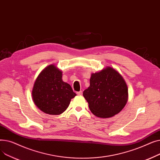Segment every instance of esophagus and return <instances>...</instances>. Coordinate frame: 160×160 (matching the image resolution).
Masks as SVG:
<instances>
[{
	"label": "esophagus",
	"instance_id": "obj_1",
	"mask_svg": "<svg viewBox=\"0 0 160 160\" xmlns=\"http://www.w3.org/2000/svg\"><path fill=\"white\" fill-rule=\"evenodd\" d=\"M77 95H82V91H80L77 92Z\"/></svg>",
	"mask_w": 160,
	"mask_h": 160
}]
</instances>
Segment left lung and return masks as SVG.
Listing matches in <instances>:
<instances>
[{
  "label": "left lung",
  "instance_id": "8db88e82",
  "mask_svg": "<svg viewBox=\"0 0 160 160\" xmlns=\"http://www.w3.org/2000/svg\"><path fill=\"white\" fill-rule=\"evenodd\" d=\"M128 94L122 77L110 67L91 74L90 86L83 92L91 112L100 118L119 113L127 102Z\"/></svg>",
  "mask_w": 160,
  "mask_h": 160
}]
</instances>
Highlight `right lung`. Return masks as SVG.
Instances as JSON below:
<instances>
[{
  "label": "right lung",
  "mask_w": 160,
  "mask_h": 160,
  "mask_svg": "<svg viewBox=\"0 0 160 160\" xmlns=\"http://www.w3.org/2000/svg\"><path fill=\"white\" fill-rule=\"evenodd\" d=\"M77 94L62 80V72L52 64L42 71L32 89V98L40 110L50 115H60L68 108Z\"/></svg>",
  "instance_id": "1"
}]
</instances>
